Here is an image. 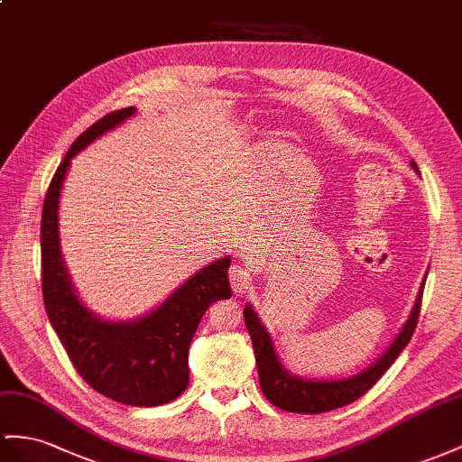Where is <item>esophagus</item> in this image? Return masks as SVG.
Wrapping results in <instances>:
<instances>
[{
	"instance_id": "34e87169",
	"label": "esophagus",
	"mask_w": 462,
	"mask_h": 462,
	"mask_svg": "<svg viewBox=\"0 0 462 462\" xmlns=\"http://www.w3.org/2000/svg\"><path fill=\"white\" fill-rule=\"evenodd\" d=\"M230 282H232L236 297H242V294L252 285V273L240 265H234L230 269Z\"/></svg>"
}]
</instances>
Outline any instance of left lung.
Returning a JSON list of instances; mask_svg holds the SVG:
<instances>
[{"mask_svg":"<svg viewBox=\"0 0 462 462\" xmlns=\"http://www.w3.org/2000/svg\"><path fill=\"white\" fill-rule=\"evenodd\" d=\"M410 165L420 175L416 162L411 160ZM425 277H428V271H425ZM425 277L416 294V300H413L408 320L402 324L393 344L384 349L381 357L357 374L346 378H329V381L328 378H322V381H318V378H306L289 371L279 357L275 341L271 337L269 329L262 322V318L257 316L254 304L247 302L244 306V320L254 344L259 384H262L263 394L269 398V402H273L277 408L287 411L322 413L347 406L351 402L361 398L388 371V366L398 359V355L410 344V337L418 324Z\"/></svg>","mask_w":462,"mask_h":462,"instance_id":"8db88e82","label":"left lung"}]
</instances>
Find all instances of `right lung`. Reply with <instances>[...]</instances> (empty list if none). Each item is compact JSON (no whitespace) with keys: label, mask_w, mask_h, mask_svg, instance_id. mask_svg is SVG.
Wrapping results in <instances>:
<instances>
[{"label":"right lung","mask_w":462,"mask_h":462,"mask_svg":"<svg viewBox=\"0 0 462 462\" xmlns=\"http://www.w3.org/2000/svg\"><path fill=\"white\" fill-rule=\"evenodd\" d=\"M136 107L109 113L69 146L42 207V299L58 339L81 378L99 394L128 406H162L189 384V346L210 304L232 297L230 255L185 279L146 314L109 320L79 299L60 247V195L72 160L103 134L126 123Z\"/></svg>","instance_id":"add662e5"}]
</instances>
